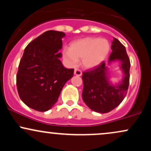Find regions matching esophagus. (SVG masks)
Wrapping results in <instances>:
<instances>
[{
  "mask_svg": "<svg viewBox=\"0 0 151 151\" xmlns=\"http://www.w3.org/2000/svg\"><path fill=\"white\" fill-rule=\"evenodd\" d=\"M74 74L77 76H81V74H82V72H81V71L80 70H79V69H76V70H74Z\"/></svg>",
  "mask_w": 151,
  "mask_h": 151,
  "instance_id": "34e87169",
  "label": "esophagus"
}]
</instances>
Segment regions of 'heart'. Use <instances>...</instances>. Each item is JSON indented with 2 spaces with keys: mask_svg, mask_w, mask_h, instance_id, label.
I'll return each instance as SVG.
<instances>
[{
  "mask_svg": "<svg viewBox=\"0 0 151 151\" xmlns=\"http://www.w3.org/2000/svg\"><path fill=\"white\" fill-rule=\"evenodd\" d=\"M110 51V43L106 39L85 37L77 40L65 48L62 52L64 60L72 67L78 65L81 59V65L86 69L97 67L106 60Z\"/></svg>",
  "mask_w": 151,
  "mask_h": 151,
  "instance_id": "b5f03b06",
  "label": "heart"
}]
</instances>
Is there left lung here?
I'll return each mask as SVG.
<instances>
[{"label": "left lung", "instance_id": "left-lung-1", "mask_svg": "<svg viewBox=\"0 0 151 151\" xmlns=\"http://www.w3.org/2000/svg\"><path fill=\"white\" fill-rule=\"evenodd\" d=\"M111 50L109 64L120 61V67L124 74L123 80L118 85L109 83L108 70L104 62L93 70L82 73L83 101L90 109L101 114L108 113L120 104L125 98L129 85L131 63L125 47L116 38H114Z\"/></svg>", "mask_w": 151, "mask_h": 151}]
</instances>
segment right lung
Listing matches in <instances>:
<instances>
[{
    "label": "right lung",
    "instance_id": "add662e5",
    "mask_svg": "<svg viewBox=\"0 0 151 151\" xmlns=\"http://www.w3.org/2000/svg\"><path fill=\"white\" fill-rule=\"evenodd\" d=\"M65 36L63 32L46 31L27 45L20 61L16 76L19 96L38 111L51 109L73 77V69L65 68L60 60Z\"/></svg>",
    "mask_w": 151,
    "mask_h": 151
}]
</instances>
